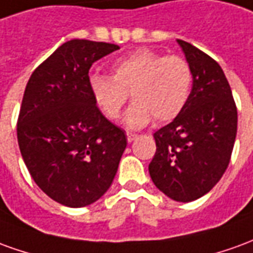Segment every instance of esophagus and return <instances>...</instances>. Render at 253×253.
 Masks as SVG:
<instances>
[{
  "instance_id": "1",
  "label": "esophagus",
  "mask_w": 253,
  "mask_h": 253,
  "mask_svg": "<svg viewBox=\"0 0 253 253\" xmlns=\"http://www.w3.org/2000/svg\"><path fill=\"white\" fill-rule=\"evenodd\" d=\"M136 137H137V135H136V133H130V132H128V133H126V140L129 141V143H132V141L135 140Z\"/></svg>"
}]
</instances>
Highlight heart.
Masks as SVG:
<instances>
[{
  "mask_svg": "<svg viewBox=\"0 0 253 253\" xmlns=\"http://www.w3.org/2000/svg\"><path fill=\"white\" fill-rule=\"evenodd\" d=\"M193 84L189 62L178 55L139 49L112 64V76H88L89 92L96 106L110 120L120 116L128 96L133 103L124 116L128 129H140L152 121H171L187 106Z\"/></svg>",
  "mask_w": 253,
  "mask_h": 253,
  "instance_id": "obj_1",
  "label": "heart"
}]
</instances>
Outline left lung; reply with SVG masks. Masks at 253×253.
<instances>
[{
  "instance_id": "1",
  "label": "left lung",
  "mask_w": 253,
  "mask_h": 253,
  "mask_svg": "<svg viewBox=\"0 0 253 253\" xmlns=\"http://www.w3.org/2000/svg\"><path fill=\"white\" fill-rule=\"evenodd\" d=\"M177 43L193 71L192 91L180 116L154 133L157 151L148 171L161 192L188 203L210 192L225 173L237 109L219 64L185 41Z\"/></svg>"
}]
</instances>
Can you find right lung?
I'll use <instances>...</instances> for the list:
<instances>
[{"label": "right lung", "mask_w": 253, "mask_h": 253, "mask_svg": "<svg viewBox=\"0 0 253 253\" xmlns=\"http://www.w3.org/2000/svg\"><path fill=\"white\" fill-rule=\"evenodd\" d=\"M120 49L72 39L38 66L27 83L17 121L21 157L37 185L66 207H85L112 185L126 147L89 92L95 61Z\"/></svg>", "instance_id": "1"}]
</instances>
